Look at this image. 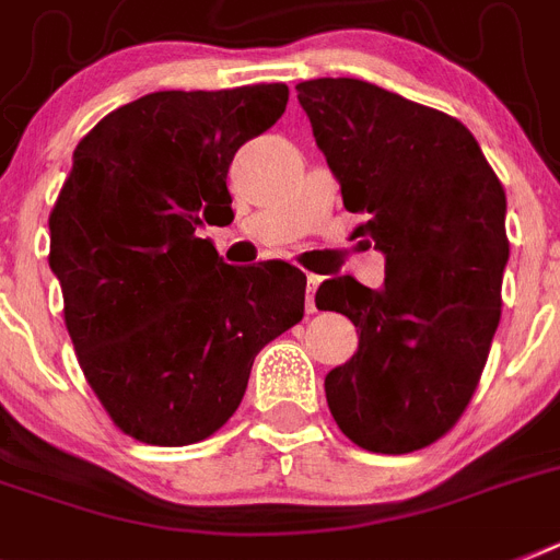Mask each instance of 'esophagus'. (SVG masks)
Wrapping results in <instances>:
<instances>
[{
    "label": "esophagus",
    "instance_id": "34e87169",
    "mask_svg": "<svg viewBox=\"0 0 560 560\" xmlns=\"http://www.w3.org/2000/svg\"><path fill=\"white\" fill-rule=\"evenodd\" d=\"M317 285H320V277L308 275V280H306V312L308 314L317 312V306H314V291H317Z\"/></svg>",
    "mask_w": 560,
    "mask_h": 560
}]
</instances>
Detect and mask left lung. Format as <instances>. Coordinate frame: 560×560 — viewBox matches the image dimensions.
Listing matches in <instances>:
<instances>
[{"mask_svg": "<svg viewBox=\"0 0 560 560\" xmlns=\"http://www.w3.org/2000/svg\"><path fill=\"white\" fill-rule=\"evenodd\" d=\"M298 100L343 206L363 217L354 234L386 257L381 289L346 275L314 294L360 335L326 374V400L363 450H423L455 427L487 366L510 260L506 194L443 110L349 77L300 82Z\"/></svg>", "mask_w": 560, "mask_h": 560, "instance_id": "1", "label": "left lung"}]
</instances>
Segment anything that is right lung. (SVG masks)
Returning a JSON list of instances; mask_svg holds the SVG:
<instances>
[{"label":"right lung","instance_id":"right-lung-1","mask_svg":"<svg viewBox=\"0 0 560 560\" xmlns=\"http://www.w3.org/2000/svg\"><path fill=\"white\" fill-rule=\"evenodd\" d=\"M289 88L156 91L91 128L50 211V271L85 381L125 435L206 441L237 412L262 346L303 320L306 275L229 266L202 223L231 214L237 148Z\"/></svg>","mask_w":560,"mask_h":560}]
</instances>
